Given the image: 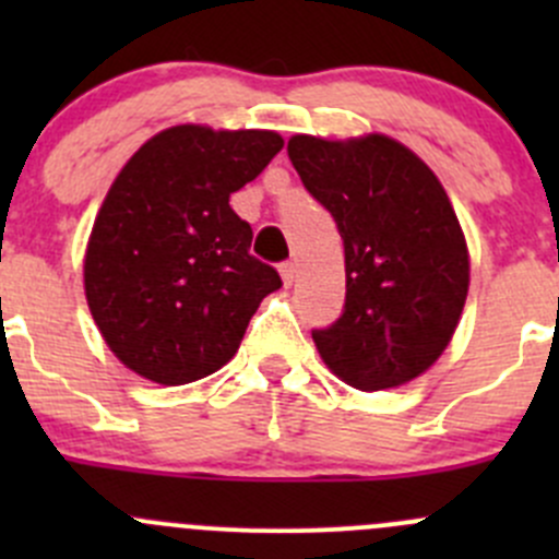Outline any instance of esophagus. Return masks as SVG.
I'll use <instances>...</instances> for the list:
<instances>
[{
	"instance_id": "obj_1",
	"label": "esophagus",
	"mask_w": 559,
	"mask_h": 559,
	"mask_svg": "<svg viewBox=\"0 0 559 559\" xmlns=\"http://www.w3.org/2000/svg\"><path fill=\"white\" fill-rule=\"evenodd\" d=\"M281 278H284L286 286L295 284V278H297V264H295V262H284V264H281Z\"/></svg>"
}]
</instances>
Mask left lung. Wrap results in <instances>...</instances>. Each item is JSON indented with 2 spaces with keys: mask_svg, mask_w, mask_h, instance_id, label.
Masks as SVG:
<instances>
[{
  "mask_svg": "<svg viewBox=\"0 0 559 559\" xmlns=\"http://www.w3.org/2000/svg\"><path fill=\"white\" fill-rule=\"evenodd\" d=\"M302 186L330 211L346 253L341 319L313 330L326 368L362 392L425 373L452 341L471 264L436 173L384 134L286 145Z\"/></svg>",
  "mask_w": 559,
  "mask_h": 559,
  "instance_id": "left-lung-1",
  "label": "left lung"
}]
</instances>
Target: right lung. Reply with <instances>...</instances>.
<instances>
[{
    "label": "right lung",
    "instance_id": "right-lung-1",
    "mask_svg": "<svg viewBox=\"0 0 559 559\" xmlns=\"http://www.w3.org/2000/svg\"><path fill=\"white\" fill-rule=\"evenodd\" d=\"M281 148L275 132L186 123L151 138L112 180L83 281L105 343L129 370L178 386L235 357L281 275L251 257V224L229 194Z\"/></svg>",
    "mask_w": 559,
    "mask_h": 559
}]
</instances>
